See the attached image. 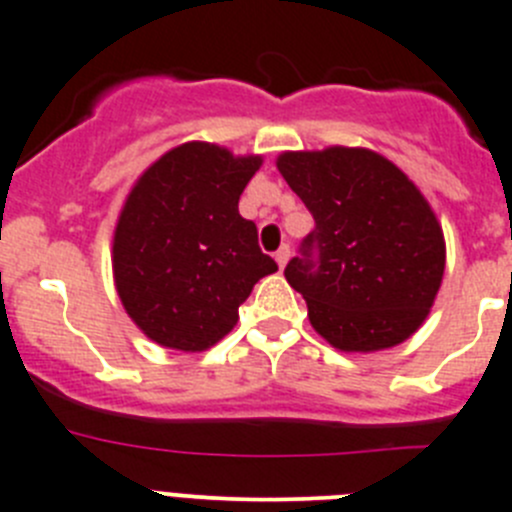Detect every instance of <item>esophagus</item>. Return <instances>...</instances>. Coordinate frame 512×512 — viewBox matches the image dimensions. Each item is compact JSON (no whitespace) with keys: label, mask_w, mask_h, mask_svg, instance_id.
Instances as JSON below:
<instances>
[{"label":"esophagus","mask_w":512,"mask_h":512,"mask_svg":"<svg viewBox=\"0 0 512 512\" xmlns=\"http://www.w3.org/2000/svg\"><path fill=\"white\" fill-rule=\"evenodd\" d=\"M288 260H290V245H283L278 252H275V262H278V267L283 270Z\"/></svg>","instance_id":"34e87169"}]
</instances>
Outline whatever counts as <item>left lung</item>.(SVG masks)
I'll use <instances>...</instances> for the list:
<instances>
[{
	"label": "left lung",
	"mask_w": 512,
	"mask_h": 512,
	"mask_svg": "<svg viewBox=\"0 0 512 512\" xmlns=\"http://www.w3.org/2000/svg\"><path fill=\"white\" fill-rule=\"evenodd\" d=\"M278 169L315 222L285 267L315 331L341 351L407 341L444 272V237L427 199L366 148L283 154Z\"/></svg>",
	"instance_id": "8db88e82"
}]
</instances>
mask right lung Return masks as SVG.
Listing matches in <instances>:
<instances>
[{"label":"right lung","instance_id":"obj_1","mask_svg":"<svg viewBox=\"0 0 512 512\" xmlns=\"http://www.w3.org/2000/svg\"><path fill=\"white\" fill-rule=\"evenodd\" d=\"M257 156L191 141L138 179L113 240L123 308L151 341L204 351L227 336L252 285L278 270L237 209Z\"/></svg>","mask_w":512,"mask_h":512}]
</instances>
